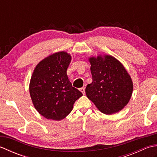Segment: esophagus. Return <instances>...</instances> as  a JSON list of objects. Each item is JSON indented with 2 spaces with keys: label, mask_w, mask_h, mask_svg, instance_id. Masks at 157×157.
<instances>
[{
  "label": "esophagus",
  "mask_w": 157,
  "mask_h": 157,
  "mask_svg": "<svg viewBox=\"0 0 157 157\" xmlns=\"http://www.w3.org/2000/svg\"><path fill=\"white\" fill-rule=\"evenodd\" d=\"M79 91L82 92L83 94H85V88L84 87H82L81 88H79Z\"/></svg>",
  "instance_id": "1"
}]
</instances>
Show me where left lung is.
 Segmentation results:
<instances>
[{
	"mask_svg": "<svg viewBox=\"0 0 157 157\" xmlns=\"http://www.w3.org/2000/svg\"><path fill=\"white\" fill-rule=\"evenodd\" d=\"M92 82L86 94L100 111L111 115L121 111L132 97L133 82L122 63L109 55L88 59Z\"/></svg>",
	"mask_w": 157,
	"mask_h": 157,
	"instance_id": "left-lung-1",
	"label": "left lung"
}]
</instances>
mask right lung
Segmentation results:
<instances>
[{"instance_id":"1","label":"right lung","mask_w":157,"mask_h":157,"mask_svg":"<svg viewBox=\"0 0 157 157\" xmlns=\"http://www.w3.org/2000/svg\"><path fill=\"white\" fill-rule=\"evenodd\" d=\"M71 61L69 53L56 52L40 61L33 71L29 94L35 109L46 119L60 121L65 118L82 96L67 75Z\"/></svg>"}]
</instances>
